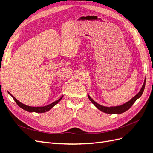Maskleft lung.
<instances>
[{
  "label": "left lung",
  "mask_w": 153,
  "mask_h": 153,
  "mask_svg": "<svg viewBox=\"0 0 153 153\" xmlns=\"http://www.w3.org/2000/svg\"><path fill=\"white\" fill-rule=\"evenodd\" d=\"M145 85H146V80L144 81V83L142 87V89H140V92L138 93L135 95L133 98L129 100L128 102L126 103L125 104L121 105V106H113V107H106V106H101L100 105H99L98 103H97L96 102L92 100L91 97L88 95V98L90 100V101L92 102V103H93L97 108H98L99 110H100L102 112L106 113V114H122L124 112H126V110H128V109H129L131 108V106L133 105V103L135 102V101L139 98L140 97L142 96L143 90H144L145 88Z\"/></svg>",
  "instance_id": "1"
}]
</instances>
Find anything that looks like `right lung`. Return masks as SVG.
Returning a JSON list of instances; mask_svg holds the SVG:
<instances>
[{
	"instance_id": "obj_1",
	"label": "right lung",
	"mask_w": 153,
	"mask_h": 153,
	"mask_svg": "<svg viewBox=\"0 0 153 153\" xmlns=\"http://www.w3.org/2000/svg\"><path fill=\"white\" fill-rule=\"evenodd\" d=\"M10 93V92H9ZM11 96L13 97V100L15 101V102L16 103V104L20 106V108H22V109H24L26 111H28V112H38V113H43V112H47V111H48L50 109L52 108L53 106H55L56 104H57L60 101H61V100L62 98V96L61 97V98H60L59 100H58L57 101H55V102L51 103L47 106H37V107H33V106H27V105H25L24 104L22 103L21 102H20L19 101H18L15 97H14L13 96L11 95Z\"/></svg>"
}]
</instances>
